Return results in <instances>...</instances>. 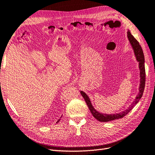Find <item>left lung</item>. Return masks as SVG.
I'll use <instances>...</instances> for the list:
<instances>
[{"mask_svg":"<svg viewBox=\"0 0 155 155\" xmlns=\"http://www.w3.org/2000/svg\"><path fill=\"white\" fill-rule=\"evenodd\" d=\"M127 37L129 40V42L132 47L135 57L136 58L137 61L139 62V68L140 70V85H139V92L136 96V98L132 102L131 105L128 107L124 111L121 112H119L116 114H103L97 111L94 107L93 106L91 101L89 98V96L85 93L84 91H81V94L83 96L85 102L89 107V109L91 111V114H93V117L96 119L98 121L100 122H108L113 120L118 119L120 118H122L125 116L131 110V109L134 107V106L139 101L140 98H142L143 93H144V90L145 87V82H146V71H145V66H144V55L142 47L139 45V43L137 41V40L131 35V34L129 30L127 32Z\"/></svg>","mask_w":155,"mask_h":155,"instance_id":"8db88e82","label":"left lung"}]
</instances>
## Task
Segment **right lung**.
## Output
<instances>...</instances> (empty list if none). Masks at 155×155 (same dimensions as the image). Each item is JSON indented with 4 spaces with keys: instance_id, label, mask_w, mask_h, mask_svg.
I'll return each mask as SVG.
<instances>
[{
    "instance_id": "1",
    "label": "right lung",
    "mask_w": 155,
    "mask_h": 155,
    "mask_svg": "<svg viewBox=\"0 0 155 155\" xmlns=\"http://www.w3.org/2000/svg\"><path fill=\"white\" fill-rule=\"evenodd\" d=\"M61 117H62V116H61ZM60 120H61V119H59V120H58V121H57V122H56V123H59V121H60Z\"/></svg>"
}]
</instances>
